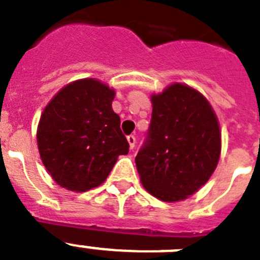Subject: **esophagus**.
Instances as JSON below:
<instances>
[{
  "label": "esophagus",
  "instance_id": "esophagus-1",
  "mask_svg": "<svg viewBox=\"0 0 260 260\" xmlns=\"http://www.w3.org/2000/svg\"><path fill=\"white\" fill-rule=\"evenodd\" d=\"M127 142H128V146H130V149H134L135 142H137V140H135L134 135H128V137H127Z\"/></svg>",
  "mask_w": 260,
  "mask_h": 260
}]
</instances>
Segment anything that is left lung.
Returning a JSON list of instances; mask_svg holds the SVG:
<instances>
[{"label":"left lung","mask_w":260,"mask_h":260,"mask_svg":"<svg viewBox=\"0 0 260 260\" xmlns=\"http://www.w3.org/2000/svg\"><path fill=\"white\" fill-rule=\"evenodd\" d=\"M147 140L135 157L143 187L161 201L185 200L210 179L222 137L208 99L184 83L152 94Z\"/></svg>","instance_id":"1"}]
</instances>
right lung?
I'll return each instance as SVG.
<instances>
[{"label":"right lung","instance_id":"obj_1","mask_svg":"<svg viewBox=\"0 0 260 260\" xmlns=\"http://www.w3.org/2000/svg\"><path fill=\"white\" fill-rule=\"evenodd\" d=\"M116 91L96 78L73 81L45 107L37 127L42 164L60 187L86 192L101 185L128 143L112 109Z\"/></svg>","mask_w":260,"mask_h":260}]
</instances>
